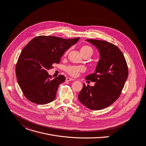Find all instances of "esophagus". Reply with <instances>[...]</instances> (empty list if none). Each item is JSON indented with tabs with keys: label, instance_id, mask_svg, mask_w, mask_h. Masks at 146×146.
<instances>
[{
	"label": "esophagus",
	"instance_id": "1",
	"mask_svg": "<svg viewBox=\"0 0 146 146\" xmlns=\"http://www.w3.org/2000/svg\"><path fill=\"white\" fill-rule=\"evenodd\" d=\"M74 79L70 77H66V82H70V81H73Z\"/></svg>",
	"mask_w": 146,
	"mask_h": 146
}]
</instances>
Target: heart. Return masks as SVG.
Listing matches in <instances>:
<instances>
[{
    "mask_svg": "<svg viewBox=\"0 0 146 146\" xmlns=\"http://www.w3.org/2000/svg\"><path fill=\"white\" fill-rule=\"evenodd\" d=\"M81 52H88L90 53L91 55H92V53H93V49L89 46H84L82 48ZM66 54H67V52H66ZM66 70L71 76H77L80 72H83L85 70V68L82 66H69L68 67L66 68Z\"/></svg>",
    "mask_w": 146,
    "mask_h": 146,
    "instance_id": "obj_1",
    "label": "heart"
}]
</instances>
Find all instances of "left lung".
Returning a JSON list of instances; mask_svg holds the SVG:
<instances>
[{
  "label": "left lung",
  "instance_id": "left-lung-1",
  "mask_svg": "<svg viewBox=\"0 0 146 146\" xmlns=\"http://www.w3.org/2000/svg\"><path fill=\"white\" fill-rule=\"evenodd\" d=\"M86 41L97 48L100 58L95 72L86 77L96 82L95 85L83 83L78 97L88 109L100 110L109 107L120 96L128 77V68L123 54L116 45L96 39Z\"/></svg>",
  "mask_w": 146,
  "mask_h": 146
}]
</instances>
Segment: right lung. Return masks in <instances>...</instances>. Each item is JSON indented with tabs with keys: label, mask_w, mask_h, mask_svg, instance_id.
<instances>
[{
	"label": "right lung",
	"mask_w": 146,
	"mask_h": 146,
	"mask_svg": "<svg viewBox=\"0 0 146 146\" xmlns=\"http://www.w3.org/2000/svg\"><path fill=\"white\" fill-rule=\"evenodd\" d=\"M80 38L63 39L54 36H38L22 50L16 66L18 84L31 102L44 105L55 99L59 85L65 81L60 75L52 79L48 70L59 63L65 51Z\"/></svg>",
	"instance_id": "right-lung-1"
}]
</instances>
